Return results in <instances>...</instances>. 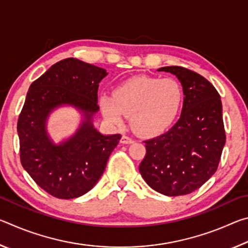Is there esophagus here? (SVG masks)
<instances>
[{
  "label": "esophagus",
  "mask_w": 248,
  "mask_h": 248,
  "mask_svg": "<svg viewBox=\"0 0 248 248\" xmlns=\"http://www.w3.org/2000/svg\"><path fill=\"white\" fill-rule=\"evenodd\" d=\"M120 142H121V143H124V144H130V143H132L133 140H132V138H130L128 136H123V137H121Z\"/></svg>",
  "instance_id": "obj_1"
}]
</instances>
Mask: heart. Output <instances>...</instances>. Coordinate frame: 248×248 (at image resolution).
Listing matches in <instances>:
<instances>
[{
    "label": "heart",
    "instance_id": "1",
    "mask_svg": "<svg viewBox=\"0 0 248 248\" xmlns=\"http://www.w3.org/2000/svg\"><path fill=\"white\" fill-rule=\"evenodd\" d=\"M184 89L174 78L138 75L117 87L114 96L99 98L103 114L111 124H130L142 137H155L167 131L177 119L184 104Z\"/></svg>",
    "mask_w": 248,
    "mask_h": 248
}]
</instances>
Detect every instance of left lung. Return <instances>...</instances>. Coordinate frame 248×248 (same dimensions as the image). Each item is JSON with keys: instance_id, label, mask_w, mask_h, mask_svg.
I'll return each instance as SVG.
<instances>
[{"instance_id": "1", "label": "left lung", "mask_w": 248, "mask_h": 248, "mask_svg": "<svg viewBox=\"0 0 248 248\" xmlns=\"http://www.w3.org/2000/svg\"><path fill=\"white\" fill-rule=\"evenodd\" d=\"M184 89L180 118L166 133L144 141L141 176L165 196L188 195L216 173L225 144L221 97L202 75L183 66H164Z\"/></svg>"}]
</instances>
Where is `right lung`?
Returning <instances> with one entry per match:
<instances>
[{"label":"right lung","instance_id":"right-lung-1","mask_svg":"<svg viewBox=\"0 0 248 248\" xmlns=\"http://www.w3.org/2000/svg\"><path fill=\"white\" fill-rule=\"evenodd\" d=\"M106 75L105 69L68 58L29 87L17 121L20 163L33 182L56 198L73 199L90 191L120 140V134L104 136L92 123L99 109L98 84ZM65 103L79 108L84 121L72 138L56 146L45 131V120Z\"/></svg>","mask_w":248,"mask_h":248}]
</instances>
